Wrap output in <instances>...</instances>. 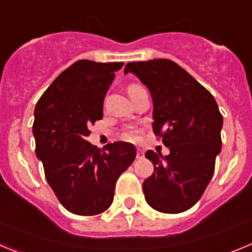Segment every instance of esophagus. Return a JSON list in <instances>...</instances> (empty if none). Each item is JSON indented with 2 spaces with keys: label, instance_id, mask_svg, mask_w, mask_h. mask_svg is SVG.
Wrapping results in <instances>:
<instances>
[{
  "label": "esophagus",
  "instance_id": "1",
  "mask_svg": "<svg viewBox=\"0 0 252 252\" xmlns=\"http://www.w3.org/2000/svg\"><path fill=\"white\" fill-rule=\"evenodd\" d=\"M144 157H145L144 151L140 150V149H137V150H136V158H137V159H144Z\"/></svg>",
  "mask_w": 252,
  "mask_h": 252
}]
</instances>
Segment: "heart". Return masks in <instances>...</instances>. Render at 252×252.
Instances as JSON below:
<instances>
[{
    "instance_id": "1",
    "label": "heart",
    "mask_w": 252,
    "mask_h": 252,
    "mask_svg": "<svg viewBox=\"0 0 252 252\" xmlns=\"http://www.w3.org/2000/svg\"><path fill=\"white\" fill-rule=\"evenodd\" d=\"M135 87H137V84H130L127 90L135 88ZM140 133H141V130H140L139 127H136V126H130V127H127L126 130H125L124 136H125V139H126V140L136 141V140H139Z\"/></svg>"
}]
</instances>
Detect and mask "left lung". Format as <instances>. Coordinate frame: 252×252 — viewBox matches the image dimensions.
Wrapping results in <instances>:
<instances>
[{"label": "left lung", "instance_id": "left-lung-1", "mask_svg": "<svg viewBox=\"0 0 252 252\" xmlns=\"http://www.w3.org/2000/svg\"><path fill=\"white\" fill-rule=\"evenodd\" d=\"M133 73L153 97V131L170 154L146 151L154 173L142 184L150 207L180 213L202 197L215 173L221 151L223 117L215 97L182 66L169 59L131 62Z\"/></svg>", "mask_w": 252, "mask_h": 252}]
</instances>
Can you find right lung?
Listing matches in <instances>:
<instances>
[{
    "label": "right lung",
    "instance_id": "1",
    "mask_svg": "<svg viewBox=\"0 0 252 252\" xmlns=\"http://www.w3.org/2000/svg\"><path fill=\"white\" fill-rule=\"evenodd\" d=\"M122 65L78 60L55 78L35 107L36 157L62 206L74 215L104 212L116 182L136 157L128 142L107 144L101 151L87 141L91 125L103 117L104 97Z\"/></svg>",
    "mask_w": 252,
    "mask_h": 252
}]
</instances>
